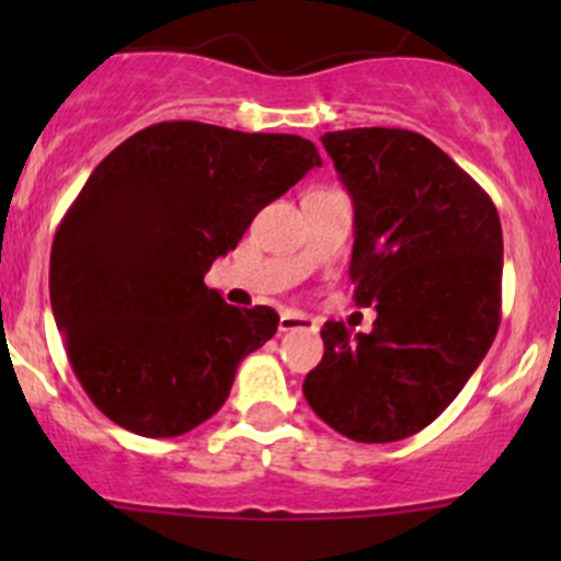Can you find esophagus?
I'll return each instance as SVG.
<instances>
[{"label": "esophagus", "instance_id": "esophagus-1", "mask_svg": "<svg viewBox=\"0 0 561 561\" xmlns=\"http://www.w3.org/2000/svg\"><path fill=\"white\" fill-rule=\"evenodd\" d=\"M314 320L312 317L301 314V312H293V309H285L279 314V331L282 333H290V331H314Z\"/></svg>", "mask_w": 561, "mask_h": 561}]
</instances>
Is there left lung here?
Listing matches in <instances>:
<instances>
[{
    "instance_id": "left-lung-1",
    "label": "left lung",
    "mask_w": 561,
    "mask_h": 561,
    "mask_svg": "<svg viewBox=\"0 0 561 561\" xmlns=\"http://www.w3.org/2000/svg\"><path fill=\"white\" fill-rule=\"evenodd\" d=\"M355 206L350 279L371 333L322 325L309 407L355 443L437 421L489 353L502 317V225L483 186L410 129L322 135Z\"/></svg>"
}]
</instances>
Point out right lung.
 Returning <instances> with one entry per match:
<instances>
[{
    "mask_svg": "<svg viewBox=\"0 0 561 561\" xmlns=\"http://www.w3.org/2000/svg\"><path fill=\"white\" fill-rule=\"evenodd\" d=\"M320 165L301 135L160 122L94 168L56 228L48 285L72 371L103 415L157 439L225 404L279 314L230 307L203 276Z\"/></svg>",
    "mask_w": 561,
    "mask_h": 561,
    "instance_id": "1",
    "label": "right lung"
}]
</instances>
